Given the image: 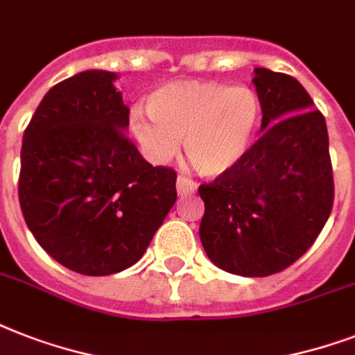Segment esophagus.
<instances>
[{"instance_id":"1","label":"esophagus","mask_w":355,"mask_h":355,"mask_svg":"<svg viewBox=\"0 0 355 355\" xmlns=\"http://www.w3.org/2000/svg\"><path fill=\"white\" fill-rule=\"evenodd\" d=\"M195 189H197V184L191 180V178L184 177V175H178V180H177V191L180 197H186V195L193 193Z\"/></svg>"}]
</instances>
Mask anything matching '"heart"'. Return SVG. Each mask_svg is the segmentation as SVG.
Masks as SVG:
<instances>
[{
	"label": "heart",
	"instance_id": "b5f03b06",
	"mask_svg": "<svg viewBox=\"0 0 355 355\" xmlns=\"http://www.w3.org/2000/svg\"><path fill=\"white\" fill-rule=\"evenodd\" d=\"M147 110L132 108L128 127L147 160L167 164L184 139L191 166L219 177L248 155L261 121V101L248 86L173 80L156 88Z\"/></svg>",
	"mask_w": 355,
	"mask_h": 355
}]
</instances>
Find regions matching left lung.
<instances>
[{
    "label": "left lung",
    "instance_id": "8db88e82",
    "mask_svg": "<svg viewBox=\"0 0 355 355\" xmlns=\"http://www.w3.org/2000/svg\"><path fill=\"white\" fill-rule=\"evenodd\" d=\"M261 136L214 182L200 184V243L219 269L269 276L293 265L319 237L334 206L324 116L295 77L254 69Z\"/></svg>",
    "mask_w": 355,
    "mask_h": 355
}]
</instances>
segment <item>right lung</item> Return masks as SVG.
Returning a JSON list of instances; mask_svg holds the SVG:
<instances>
[{"instance_id": "add662e5", "label": "right lung", "mask_w": 355, "mask_h": 355, "mask_svg": "<svg viewBox=\"0 0 355 355\" xmlns=\"http://www.w3.org/2000/svg\"><path fill=\"white\" fill-rule=\"evenodd\" d=\"M116 73L90 69L47 92L24 132L18 197L40 247L107 276L138 261L177 200V171L153 167L123 132Z\"/></svg>"}]
</instances>
